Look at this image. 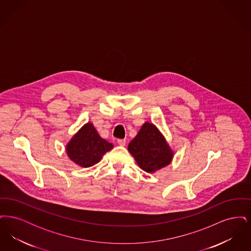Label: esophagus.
<instances>
[{"label":"esophagus","mask_w":251,"mask_h":251,"mask_svg":"<svg viewBox=\"0 0 251 251\" xmlns=\"http://www.w3.org/2000/svg\"><path fill=\"white\" fill-rule=\"evenodd\" d=\"M118 144H119L120 146H125V145H126V140H125V139H119V140H118Z\"/></svg>","instance_id":"1"}]
</instances>
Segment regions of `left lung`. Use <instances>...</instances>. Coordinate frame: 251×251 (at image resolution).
I'll return each mask as SVG.
<instances>
[{"mask_svg":"<svg viewBox=\"0 0 251 251\" xmlns=\"http://www.w3.org/2000/svg\"><path fill=\"white\" fill-rule=\"evenodd\" d=\"M128 150L146 172H155L167 167L173 157L163 134L149 122L144 123L137 135L129 144Z\"/></svg>","mask_w":251,"mask_h":251,"instance_id":"8db88e82","label":"left lung"}]
</instances>
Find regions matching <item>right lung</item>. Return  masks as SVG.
<instances>
[{"instance_id": "obj_1", "label": "right lung", "mask_w": 251, "mask_h": 251, "mask_svg": "<svg viewBox=\"0 0 251 251\" xmlns=\"http://www.w3.org/2000/svg\"><path fill=\"white\" fill-rule=\"evenodd\" d=\"M113 147V144L99 135L92 123H86L72 137L66 150L74 163L80 167H89L99 163Z\"/></svg>"}]
</instances>
